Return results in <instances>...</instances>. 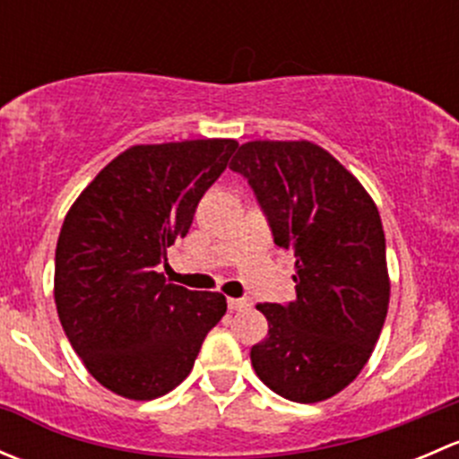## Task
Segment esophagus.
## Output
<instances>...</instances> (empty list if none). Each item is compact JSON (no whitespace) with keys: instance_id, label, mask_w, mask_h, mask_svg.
<instances>
[{"instance_id":"1","label":"esophagus","mask_w":459,"mask_h":459,"mask_svg":"<svg viewBox=\"0 0 459 459\" xmlns=\"http://www.w3.org/2000/svg\"><path fill=\"white\" fill-rule=\"evenodd\" d=\"M229 311H247L251 308V299H238V298H229Z\"/></svg>"}]
</instances>
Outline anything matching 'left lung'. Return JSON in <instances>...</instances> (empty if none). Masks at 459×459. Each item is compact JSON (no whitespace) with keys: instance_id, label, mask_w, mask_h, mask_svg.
Masks as SVG:
<instances>
[{"instance_id":"obj_1","label":"left lung","mask_w":459,"mask_h":459,"mask_svg":"<svg viewBox=\"0 0 459 459\" xmlns=\"http://www.w3.org/2000/svg\"><path fill=\"white\" fill-rule=\"evenodd\" d=\"M230 169L255 191L277 247L295 255L298 299L257 304L268 335L251 349L253 368L286 400H328L367 367L388 313L377 206L353 173L308 140L247 142Z\"/></svg>"}]
</instances>
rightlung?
I'll use <instances>...</instances> for the list:
<instances>
[{"label":"right lung","mask_w":459,"mask_h":459,"mask_svg":"<svg viewBox=\"0 0 459 459\" xmlns=\"http://www.w3.org/2000/svg\"><path fill=\"white\" fill-rule=\"evenodd\" d=\"M235 140L137 143L95 175L64 217L55 304L88 373L126 400H155L186 379L226 298L166 281L157 264L186 238Z\"/></svg>","instance_id":"1"}]
</instances>
